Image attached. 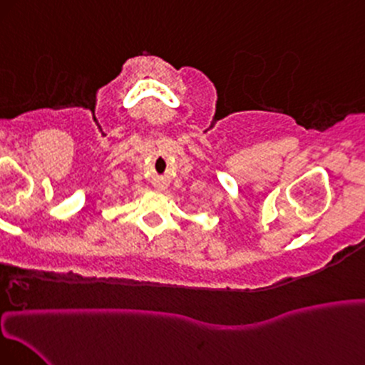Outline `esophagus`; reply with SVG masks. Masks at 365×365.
I'll use <instances>...</instances> for the list:
<instances>
[{
  "label": "esophagus",
  "mask_w": 365,
  "mask_h": 365,
  "mask_svg": "<svg viewBox=\"0 0 365 365\" xmlns=\"http://www.w3.org/2000/svg\"><path fill=\"white\" fill-rule=\"evenodd\" d=\"M159 190H160V187H159Z\"/></svg>",
  "instance_id": "34e87169"
}]
</instances>
